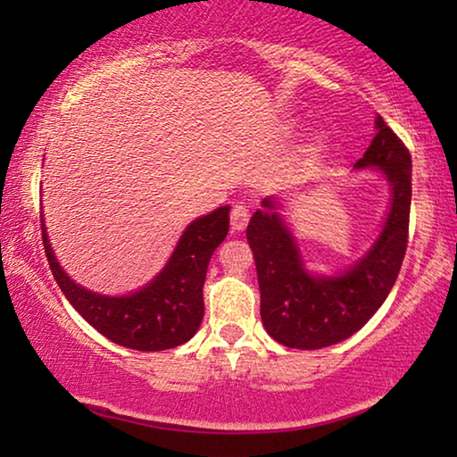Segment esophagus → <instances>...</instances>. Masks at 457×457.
I'll return each mask as SVG.
<instances>
[{
  "instance_id": "34e87169",
  "label": "esophagus",
  "mask_w": 457,
  "mask_h": 457,
  "mask_svg": "<svg viewBox=\"0 0 457 457\" xmlns=\"http://www.w3.org/2000/svg\"><path fill=\"white\" fill-rule=\"evenodd\" d=\"M247 222H249L247 208H245V205L237 204L233 212H230V227H233L235 233H241V230H245Z\"/></svg>"
}]
</instances>
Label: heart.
Segmentation results:
<instances>
[{
	"label": "heart",
	"mask_w": 457,
	"mask_h": 457,
	"mask_svg": "<svg viewBox=\"0 0 457 457\" xmlns=\"http://www.w3.org/2000/svg\"><path fill=\"white\" fill-rule=\"evenodd\" d=\"M318 147H320V139L314 141V149H318Z\"/></svg>",
	"instance_id": "heart-1"
}]
</instances>
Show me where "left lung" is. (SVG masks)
Returning a JSON list of instances; mask_svg holds the SVG:
<instances>
[{
    "mask_svg": "<svg viewBox=\"0 0 457 457\" xmlns=\"http://www.w3.org/2000/svg\"><path fill=\"white\" fill-rule=\"evenodd\" d=\"M377 135L353 164L374 170L389 185L391 199L372 245L333 272L308 266L278 197L262 199L247 227L260 283V316L266 333L293 349H322L364 327L385 303L402 268L411 204V158L397 135L377 116Z\"/></svg>",
    "mask_w": 457,
    "mask_h": 457,
    "instance_id": "1",
    "label": "left lung"
}]
</instances>
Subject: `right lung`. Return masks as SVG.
<instances>
[{"instance_id":"obj_1","label":"right lung","mask_w":457,"mask_h":457,"mask_svg":"<svg viewBox=\"0 0 457 457\" xmlns=\"http://www.w3.org/2000/svg\"><path fill=\"white\" fill-rule=\"evenodd\" d=\"M228 214L230 205H220L187 224L164 268L141 289L124 295H104L72 280L55 258L46 220L41 230L49 268L72 308L116 345L162 352L183 345L199 330L205 272L228 233Z\"/></svg>"}]
</instances>
